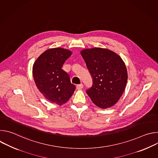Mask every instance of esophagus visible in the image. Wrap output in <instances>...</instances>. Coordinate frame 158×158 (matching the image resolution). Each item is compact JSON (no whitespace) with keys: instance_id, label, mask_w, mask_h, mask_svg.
Here are the masks:
<instances>
[{"instance_id":"1","label":"esophagus","mask_w":158,"mask_h":158,"mask_svg":"<svg viewBox=\"0 0 158 158\" xmlns=\"http://www.w3.org/2000/svg\"><path fill=\"white\" fill-rule=\"evenodd\" d=\"M76 87H77V89H82V87H83V84H78V85H77Z\"/></svg>"}]
</instances>
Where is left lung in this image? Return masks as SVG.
Here are the masks:
<instances>
[{
    "label": "left lung",
    "instance_id": "8db88e82",
    "mask_svg": "<svg viewBox=\"0 0 158 158\" xmlns=\"http://www.w3.org/2000/svg\"><path fill=\"white\" fill-rule=\"evenodd\" d=\"M81 54L93 77L87 94L98 107L113 106L122 96L127 81L126 66L121 57L107 49H85Z\"/></svg>",
    "mask_w": 158,
    "mask_h": 158
}]
</instances>
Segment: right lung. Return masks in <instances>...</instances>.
Instances as JSON below:
<instances>
[{
  "instance_id": "right-lung-1",
  "label": "right lung",
  "mask_w": 158,
  "mask_h": 158,
  "mask_svg": "<svg viewBox=\"0 0 158 158\" xmlns=\"http://www.w3.org/2000/svg\"><path fill=\"white\" fill-rule=\"evenodd\" d=\"M72 53L61 48L49 49L39 56L32 67L34 80L40 93L50 102L60 106L69 101L76 89L69 74L62 69Z\"/></svg>"
}]
</instances>
